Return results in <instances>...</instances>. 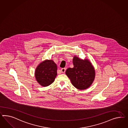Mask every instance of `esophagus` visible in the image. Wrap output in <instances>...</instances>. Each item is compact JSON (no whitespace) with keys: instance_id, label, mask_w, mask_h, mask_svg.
<instances>
[{"instance_id":"esophagus-1","label":"esophagus","mask_w":128,"mask_h":128,"mask_svg":"<svg viewBox=\"0 0 128 128\" xmlns=\"http://www.w3.org/2000/svg\"><path fill=\"white\" fill-rule=\"evenodd\" d=\"M66 68H62L61 69V71L62 73H65L66 72Z\"/></svg>"}]
</instances>
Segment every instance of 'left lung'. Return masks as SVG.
Listing matches in <instances>:
<instances>
[{
  "mask_svg": "<svg viewBox=\"0 0 128 128\" xmlns=\"http://www.w3.org/2000/svg\"><path fill=\"white\" fill-rule=\"evenodd\" d=\"M74 68L66 69V76L73 86L80 90H85L90 86L95 77L93 66L88 60H82L74 56L73 60Z\"/></svg>",
  "mask_w": 128,
  "mask_h": 128,
  "instance_id": "obj_1",
  "label": "left lung"
}]
</instances>
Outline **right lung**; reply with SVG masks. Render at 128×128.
Here are the masks:
<instances>
[{
    "label": "right lung",
    "mask_w": 128,
    "mask_h": 128,
    "mask_svg": "<svg viewBox=\"0 0 128 128\" xmlns=\"http://www.w3.org/2000/svg\"><path fill=\"white\" fill-rule=\"evenodd\" d=\"M57 65L53 60H45L35 70L36 79L42 86H48L54 82L57 74Z\"/></svg>",
    "instance_id": "1"
}]
</instances>
